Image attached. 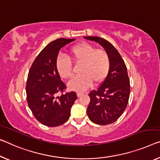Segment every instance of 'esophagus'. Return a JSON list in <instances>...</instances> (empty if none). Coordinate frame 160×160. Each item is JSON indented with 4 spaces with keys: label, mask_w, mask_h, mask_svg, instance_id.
<instances>
[{
    "label": "esophagus",
    "mask_w": 160,
    "mask_h": 160,
    "mask_svg": "<svg viewBox=\"0 0 160 160\" xmlns=\"http://www.w3.org/2000/svg\"><path fill=\"white\" fill-rule=\"evenodd\" d=\"M77 97H81V96H82V95H83V93L78 92L77 93Z\"/></svg>",
    "instance_id": "1"
}]
</instances>
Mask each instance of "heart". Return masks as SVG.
I'll return each instance as SVG.
<instances>
[{"label": "heart", "mask_w": 160, "mask_h": 160, "mask_svg": "<svg viewBox=\"0 0 160 160\" xmlns=\"http://www.w3.org/2000/svg\"><path fill=\"white\" fill-rule=\"evenodd\" d=\"M71 58L76 63H82L79 72L68 83L71 89L84 91L91 87L102 83L109 74L111 67V59L104 49L97 48L87 43L77 44L70 49ZM56 68L63 79H70L73 77L72 63L69 58L58 56L56 61Z\"/></svg>", "instance_id": "1"}]
</instances>
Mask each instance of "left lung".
I'll return each instance as SVG.
<instances>
[{"label": "left lung", "instance_id": "8db88e82", "mask_svg": "<svg viewBox=\"0 0 160 160\" xmlns=\"http://www.w3.org/2000/svg\"><path fill=\"white\" fill-rule=\"evenodd\" d=\"M84 38L101 44L111 59L107 77L97 90L88 94L90 102L87 115L94 124H112L119 119L128 104L130 82L127 66L119 51L108 41L98 36H85Z\"/></svg>", "mask_w": 160, "mask_h": 160}]
</instances>
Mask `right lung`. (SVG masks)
<instances>
[{"label":"right lung","instance_id":"obj_1","mask_svg":"<svg viewBox=\"0 0 160 160\" xmlns=\"http://www.w3.org/2000/svg\"><path fill=\"white\" fill-rule=\"evenodd\" d=\"M75 39L58 38L48 43L36 58L26 82V99L33 116L47 127H57L69 119L76 92H66V86L56 68L60 49ZM61 93L60 96L58 93Z\"/></svg>","mask_w":160,"mask_h":160}]
</instances>
